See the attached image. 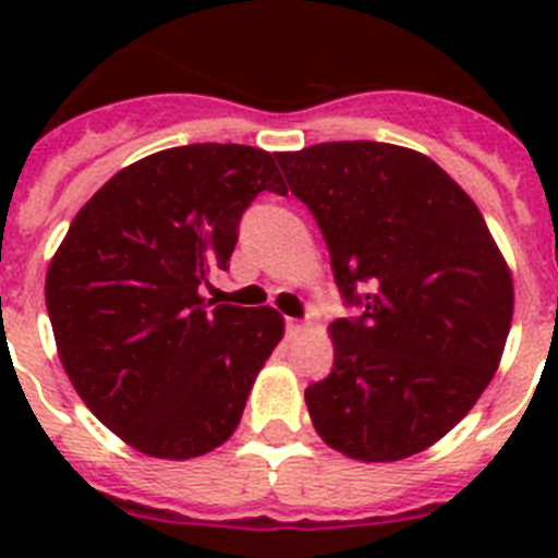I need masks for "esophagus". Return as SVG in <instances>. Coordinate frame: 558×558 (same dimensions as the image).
I'll return each instance as SVG.
<instances>
[{
    "label": "esophagus",
    "mask_w": 558,
    "mask_h": 558,
    "mask_svg": "<svg viewBox=\"0 0 558 558\" xmlns=\"http://www.w3.org/2000/svg\"><path fill=\"white\" fill-rule=\"evenodd\" d=\"M284 329H288V335L293 338V335L304 332V322L302 318H288V322H284Z\"/></svg>",
    "instance_id": "esophagus-1"
}]
</instances>
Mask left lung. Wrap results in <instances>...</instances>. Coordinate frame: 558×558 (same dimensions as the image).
<instances>
[{
	"label": "left lung",
	"instance_id": "left-lung-1",
	"mask_svg": "<svg viewBox=\"0 0 558 558\" xmlns=\"http://www.w3.org/2000/svg\"><path fill=\"white\" fill-rule=\"evenodd\" d=\"M363 315L329 324L332 372L304 391L354 461H402L461 422L500 366L514 282L475 201L425 153L324 142L276 153Z\"/></svg>",
	"mask_w": 558,
	"mask_h": 558
}]
</instances>
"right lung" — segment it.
Listing matches in <instances>:
<instances>
[{
    "instance_id": "right-lung-1",
    "label": "right lung",
    "mask_w": 558,
    "mask_h": 558,
    "mask_svg": "<svg viewBox=\"0 0 558 558\" xmlns=\"http://www.w3.org/2000/svg\"><path fill=\"white\" fill-rule=\"evenodd\" d=\"M288 192L268 150L184 145L122 167L86 201L47 270L58 357L86 408L133 450L186 461L240 425L284 335L274 307H211L236 226Z\"/></svg>"
}]
</instances>
